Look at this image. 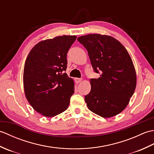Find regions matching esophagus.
Segmentation results:
<instances>
[{
    "label": "esophagus",
    "mask_w": 154,
    "mask_h": 154,
    "mask_svg": "<svg viewBox=\"0 0 154 154\" xmlns=\"http://www.w3.org/2000/svg\"><path fill=\"white\" fill-rule=\"evenodd\" d=\"M75 81L76 83H79L81 82V81H82V79H81V78H75Z\"/></svg>",
    "instance_id": "obj_1"
}]
</instances>
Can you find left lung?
Returning <instances> with one entry per match:
<instances>
[{
	"label": "left lung",
	"mask_w": 154,
	"mask_h": 154,
	"mask_svg": "<svg viewBox=\"0 0 154 154\" xmlns=\"http://www.w3.org/2000/svg\"><path fill=\"white\" fill-rule=\"evenodd\" d=\"M89 54L98 79H91V89L85 96L89 109L103 118L120 113L136 86V74L128 52L112 36L91 34L77 38Z\"/></svg>",
	"instance_id": "1"
}]
</instances>
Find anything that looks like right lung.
Masks as SVG:
<instances>
[{"label": "right lung", "mask_w": 154, "mask_h": 154, "mask_svg": "<svg viewBox=\"0 0 154 154\" xmlns=\"http://www.w3.org/2000/svg\"><path fill=\"white\" fill-rule=\"evenodd\" d=\"M76 35L57 36L39 42L25 62V95L33 109L46 117L66 110L74 93V83L66 73L67 54Z\"/></svg>", "instance_id": "add662e5"}]
</instances>
